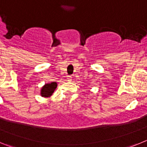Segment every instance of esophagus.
<instances>
[{
    "instance_id": "34e87169",
    "label": "esophagus",
    "mask_w": 147,
    "mask_h": 147,
    "mask_svg": "<svg viewBox=\"0 0 147 147\" xmlns=\"http://www.w3.org/2000/svg\"><path fill=\"white\" fill-rule=\"evenodd\" d=\"M67 80H68V81H71V79H72V76H67Z\"/></svg>"
}]
</instances>
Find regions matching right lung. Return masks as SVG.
<instances>
[{
	"instance_id": "obj_1",
	"label": "right lung",
	"mask_w": 147,
	"mask_h": 147,
	"mask_svg": "<svg viewBox=\"0 0 147 147\" xmlns=\"http://www.w3.org/2000/svg\"><path fill=\"white\" fill-rule=\"evenodd\" d=\"M57 86V82H52L51 84H46L41 90V95L42 96L49 97L51 96L52 93H54V90L56 89Z\"/></svg>"
}]
</instances>
